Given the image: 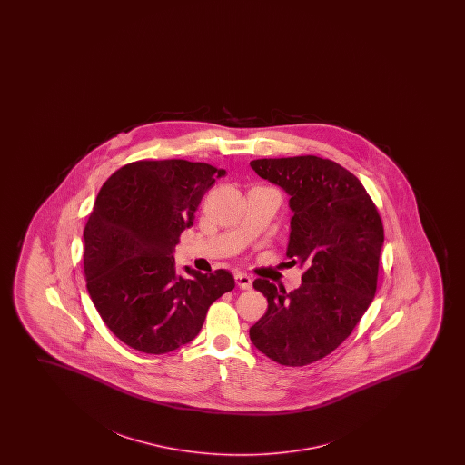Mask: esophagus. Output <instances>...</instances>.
<instances>
[{"label": "esophagus", "mask_w": 465, "mask_h": 465, "mask_svg": "<svg viewBox=\"0 0 465 465\" xmlns=\"http://www.w3.org/2000/svg\"><path fill=\"white\" fill-rule=\"evenodd\" d=\"M235 281L238 287L244 289V291H248V289L252 287V280H251V276H248L246 273H236Z\"/></svg>", "instance_id": "34e87169"}]
</instances>
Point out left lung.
I'll use <instances>...</instances> for the list:
<instances>
[{
  "instance_id": "obj_1",
  "label": "left lung",
  "mask_w": 465,
  "mask_h": 465,
  "mask_svg": "<svg viewBox=\"0 0 465 465\" xmlns=\"http://www.w3.org/2000/svg\"><path fill=\"white\" fill-rule=\"evenodd\" d=\"M249 165L289 195L287 257L305 267L302 284L291 292L254 281L268 310L249 337L274 362L302 367L337 350L375 297L381 217L361 181L331 160L302 155Z\"/></svg>"
}]
</instances>
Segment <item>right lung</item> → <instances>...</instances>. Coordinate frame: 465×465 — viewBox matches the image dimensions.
Segmentation results:
<instances>
[{
    "instance_id": "add662e5",
    "label": "right lung",
    "mask_w": 465,
    "mask_h": 465,
    "mask_svg": "<svg viewBox=\"0 0 465 465\" xmlns=\"http://www.w3.org/2000/svg\"><path fill=\"white\" fill-rule=\"evenodd\" d=\"M225 170L187 160H140L111 176L84 229L90 299L121 341L165 354L197 337L213 302L235 287L227 270L178 273L174 248Z\"/></svg>"
}]
</instances>
